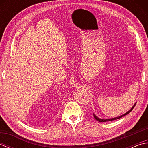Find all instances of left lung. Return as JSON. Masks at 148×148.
I'll return each instance as SVG.
<instances>
[{
    "instance_id": "left-lung-1",
    "label": "left lung",
    "mask_w": 148,
    "mask_h": 148,
    "mask_svg": "<svg viewBox=\"0 0 148 148\" xmlns=\"http://www.w3.org/2000/svg\"><path fill=\"white\" fill-rule=\"evenodd\" d=\"M136 103H135V104L133 106V107L132 108H131V109L130 110V111H128L127 112H126V113H125L124 114H123V115H121V116H118V117H116V118H110V119H100V118H98L97 117V116H96L95 114H93V116H94V118H95V119H96V120H97V121H99V122H106V121H112V120H115V119H119V118H122V117H123V116H126L127 114H128V113H130L132 111V109L134 108V107H135V106H136Z\"/></svg>"
}]
</instances>
